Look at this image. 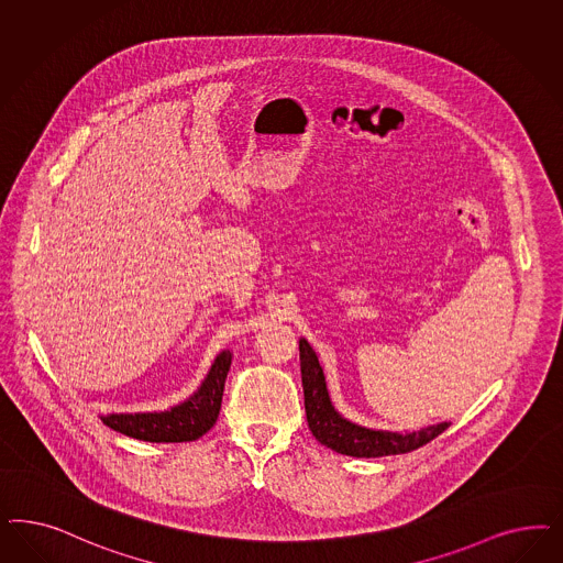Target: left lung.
Returning <instances> with one entry per match:
<instances>
[{
  "instance_id": "obj_1",
  "label": "left lung",
  "mask_w": 563,
  "mask_h": 563,
  "mask_svg": "<svg viewBox=\"0 0 563 563\" xmlns=\"http://www.w3.org/2000/svg\"><path fill=\"white\" fill-rule=\"evenodd\" d=\"M300 371L305 387V410L314 439L338 454L352 457H382L408 454L441 435L450 422H439L412 433L375 431L345 420L331 404L325 375L309 342L300 340Z\"/></svg>"
}]
</instances>
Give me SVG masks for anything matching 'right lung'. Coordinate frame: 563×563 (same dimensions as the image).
Masks as SVG:
<instances>
[{
    "label": "right lung",
    "mask_w": 563,
    "mask_h": 563,
    "mask_svg": "<svg viewBox=\"0 0 563 563\" xmlns=\"http://www.w3.org/2000/svg\"><path fill=\"white\" fill-rule=\"evenodd\" d=\"M232 364V352L218 354L211 371L199 389L178 406L164 412H136V415H108L103 424L122 435L151 441V443H181L205 435L219 417L223 385Z\"/></svg>",
    "instance_id": "add662e5"
}]
</instances>
